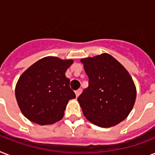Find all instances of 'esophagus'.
<instances>
[{"instance_id": "esophagus-1", "label": "esophagus", "mask_w": 155, "mask_h": 155, "mask_svg": "<svg viewBox=\"0 0 155 155\" xmlns=\"http://www.w3.org/2000/svg\"><path fill=\"white\" fill-rule=\"evenodd\" d=\"M81 92H82V89H81V88L76 90V91H75V95H76V97H79Z\"/></svg>"}]
</instances>
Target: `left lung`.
Wrapping results in <instances>:
<instances>
[{"mask_svg":"<svg viewBox=\"0 0 155 155\" xmlns=\"http://www.w3.org/2000/svg\"><path fill=\"white\" fill-rule=\"evenodd\" d=\"M88 87L78 97L85 117L107 128L125 120L136 100V88L125 68L108 54L81 59Z\"/></svg>","mask_w":155,"mask_h":155,"instance_id":"1","label":"left lung"}]
</instances>
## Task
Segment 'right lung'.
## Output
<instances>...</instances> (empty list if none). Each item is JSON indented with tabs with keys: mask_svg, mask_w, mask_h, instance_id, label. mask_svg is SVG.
I'll list each match as a JSON object with an SVG mask.
<instances>
[{
	"mask_svg": "<svg viewBox=\"0 0 155 155\" xmlns=\"http://www.w3.org/2000/svg\"><path fill=\"white\" fill-rule=\"evenodd\" d=\"M73 60L46 57L30 66L18 80L15 95L25 117L39 125L60 120L69 100L75 98L65 72Z\"/></svg>",
	"mask_w": 155,
	"mask_h": 155,
	"instance_id": "add662e5",
	"label": "right lung"
}]
</instances>
